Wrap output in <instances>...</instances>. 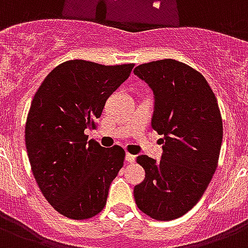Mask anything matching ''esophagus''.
Wrapping results in <instances>:
<instances>
[{
	"label": "esophagus",
	"mask_w": 248,
	"mask_h": 248,
	"mask_svg": "<svg viewBox=\"0 0 248 248\" xmlns=\"http://www.w3.org/2000/svg\"><path fill=\"white\" fill-rule=\"evenodd\" d=\"M125 160L128 162H130V164H132V162L136 161V156L130 155V154H126V155H125Z\"/></svg>",
	"instance_id": "esophagus-1"
}]
</instances>
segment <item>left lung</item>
Masks as SVG:
<instances>
[{"label": "left lung", "mask_w": 248, "mask_h": 248, "mask_svg": "<svg viewBox=\"0 0 248 248\" xmlns=\"http://www.w3.org/2000/svg\"><path fill=\"white\" fill-rule=\"evenodd\" d=\"M134 74L154 92L151 125L162 136L160 161L137 158L146 178L134 187V200L152 219L173 220L199 202L217 170L220 110L203 75L180 61H152L137 66Z\"/></svg>", "instance_id": "1"}]
</instances>
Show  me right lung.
<instances>
[{"instance_id": "obj_1", "label": "right lung", "mask_w": 248, "mask_h": 248, "mask_svg": "<svg viewBox=\"0 0 248 248\" xmlns=\"http://www.w3.org/2000/svg\"><path fill=\"white\" fill-rule=\"evenodd\" d=\"M133 66L66 61L35 92L25 124L28 157L45 199L64 217L90 219L106 205L125 151L101 147L84 132L94 126L106 100Z\"/></svg>"}]
</instances>
